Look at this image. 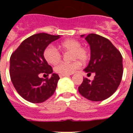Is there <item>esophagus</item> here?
<instances>
[{
  "label": "esophagus",
  "instance_id": "obj_1",
  "mask_svg": "<svg viewBox=\"0 0 133 133\" xmlns=\"http://www.w3.org/2000/svg\"><path fill=\"white\" fill-rule=\"evenodd\" d=\"M66 76H68V75H59V77L61 78V77H66Z\"/></svg>",
  "mask_w": 133,
  "mask_h": 133
}]
</instances>
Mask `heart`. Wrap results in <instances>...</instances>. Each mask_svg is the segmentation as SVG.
<instances>
[{"instance_id":"b5f03b06","label":"heart","mask_w":133,"mask_h":133,"mask_svg":"<svg viewBox=\"0 0 133 133\" xmlns=\"http://www.w3.org/2000/svg\"><path fill=\"white\" fill-rule=\"evenodd\" d=\"M59 48L63 51H72V62H61L54 67L55 72L59 75H68L72 74L81 66V61L86 62L90 58V52L88 49L81 47L80 41L76 39H67L59 44ZM43 56L45 61L50 64H56L61 60L60 52L52 45H48L43 51Z\"/></svg>"}]
</instances>
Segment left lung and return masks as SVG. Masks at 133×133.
Listing matches in <instances>:
<instances>
[{
	"label": "left lung",
	"instance_id": "8db88e82",
	"mask_svg": "<svg viewBox=\"0 0 133 133\" xmlns=\"http://www.w3.org/2000/svg\"><path fill=\"white\" fill-rule=\"evenodd\" d=\"M85 37L90 47V60L83 70L91 75L94 80L83 79L79 92L83 97L93 101H103L115 92L123 75L122 56L108 38L96 34Z\"/></svg>",
	"mask_w": 133,
	"mask_h": 133
}]
</instances>
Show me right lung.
<instances>
[{
  "instance_id": "obj_1",
  "label": "right lung",
  "mask_w": 133,
  "mask_h": 133,
  "mask_svg": "<svg viewBox=\"0 0 133 133\" xmlns=\"http://www.w3.org/2000/svg\"><path fill=\"white\" fill-rule=\"evenodd\" d=\"M60 35L39 33L28 37L21 43L10 57L9 74L17 92L31 103H42L54 93L58 79L43 56L45 48ZM41 74L52 75L41 78Z\"/></svg>"
}]
</instances>
